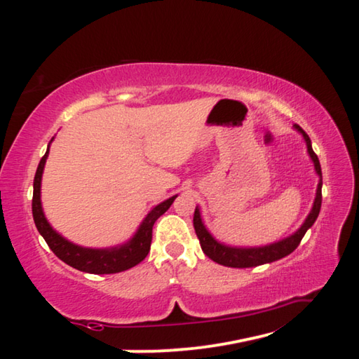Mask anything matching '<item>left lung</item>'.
I'll list each match as a JSON object with an SVG mask.
<instances>
[{"label": "left lung", "instance_id": "obj_1", "mask_svg": "<svg viewBox=\"0 0 359 359\" xmlns=\"http://www.w3.org/2000/svg\"><path fill=\"white\" fill-rule=\"evenodd\" d=\"M294 130L299 131L304 137V141H306L307 151L313 161L315 172L320 175L317 194H315V201H313V208L311 210V214L307 215L306 222L301 224V228L297 229L294 234H291L288 238H285L278 242H274V244H269L264 247H231L218 242L214 236L209 233L208 228H205L203 223L201 212H199V209L196 208L194 209L193 226H194V231H196V236L199 239V244H201L203 252L208 255L212 261L228 267H253V266L272 263V261L280 259L283 257H287V255H290L291 252H294L296 247L299 245V242L302 241L304 234L307 233V229L312 226L315 220H317V217L320 214V208H321V185H323V182H321V166H320L318 156L315 155V151L312 149L311 137L307 136V133L304 131L299 125H294Z\"/></svg>", "mask_w": 359, "mask_h": 359}]
</instances>
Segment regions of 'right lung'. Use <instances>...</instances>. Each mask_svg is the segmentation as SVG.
I'll use <instances>...</instances> for the list:
<instances>
[{
	"mask_svg": "<svg viewBox=\"0 0 359 359\" xmlns=\"http://www.w3.org/2000/svg\"><path fill=\"white\" fill-rule=\"evenodd\" d=\"M47 156H48V147H47L46 155L41 158L38 169H36V175L33 182L32 208H33V218H34L36 228H38L39 234L47 242V245L50 247V250L55 253L60 259L65 261L66 264H69L77 271L88 272V274H117V272L126 271L130 269V267L141 263V261L147 257V253L150 250L151 228H154V224L158 218L171 208V204L174 203V199L177 198V194L155 205V208L149 212L147 217L142 220L141 226H139L136 231V234L133 236L128 242H125V244L117 245V247H109V248H87V247L76 245L68 239H65L62 234H58L57 231L50 226V223L47 222V218L44 215V210H42L41 179H42V172H44V165H46Z\"/></svg>",
	"mask_w": 359,
	"mask_h": 359,
	"instance_id": "right-lung-1",
	"label": "right lung"
}]
</instances>
